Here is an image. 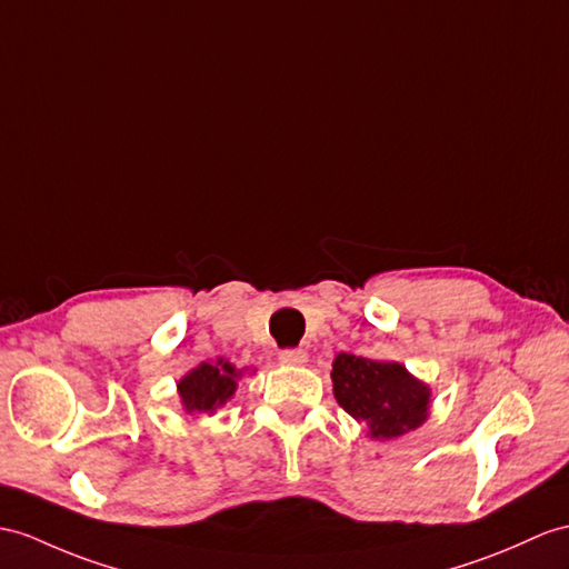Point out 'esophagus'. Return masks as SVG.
<instances>
[{
  "instance_id": "esophagus-1",
  "label": "esophagus",
  "mask_w": 569,
  "mask_h": 569,
  "mask_svg": "<svg viewBox=\"0 0 569 569\" xmlns=\"http://www.w3.org/2000/svg\"><path fill=\"white\" fill-rule=\"evenodd\" d=\"M280 362L287 365V367H301V365L309 362V355L303 350H282Z\"/></svg>"
}]
</instances>
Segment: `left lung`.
Instances as JSON below:
<instances>
[{
	"label": "left lung",
	"mask_w": 569,
	"mask_h": 569,
	"mask_svg": "<svg viewBox=\"0 0 569 569\" xmlns=\"http://www.w3.org/2000/svg\"><path fill=\"white\" fill-rule=\"evenodd\" d=\"M330 379L338 406L362 422L371 439H398L429 418L432 389L400 362L340 352Z\"/></svg>",
	"instance_id": "obj_1"
}]
</instances>
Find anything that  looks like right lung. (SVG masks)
Returning a JSON list of instances; mask_svg holds the SVG:
<instances>
[{"instance_id":"1","label":"right lung","mask_w":569,"mask_h":569,"mask_svg":"<svg viewBox=\"0 0 569 569\" xmlns=\"http://www.w3.org/2000/svg\"><path fill=\"white\" fill-rule=\"evenodd\" d=\"M243 377L246 369H237V365H231L224 357L207 359V362L192 367L178 379L176 391L180 398V408L188 415H214L233 398Z\"/></svg>"}]
</instances>
